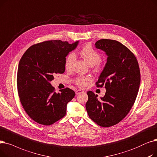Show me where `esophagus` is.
<instances>
[{"mask_svg": "<svg viewBox=\"0 0 157 157\" xmlns=\"http://www.w3.org/2000/svg\"><path fill=\"white\" fill-rule=\"evenodd\" d=\"M81 92H82V90H80V89H78V90H76L75 91V93H76V94H78L79 93H80Z\"/></svg>", "mask_w": 157, "mask_h": 157, "instance_id": "obj_1", "label": "esophagus"}]
</instances>
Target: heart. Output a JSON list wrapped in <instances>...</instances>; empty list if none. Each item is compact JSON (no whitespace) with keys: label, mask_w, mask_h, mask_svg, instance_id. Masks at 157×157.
Here are the masks:
<instances>
[{"label":"heart","mask_w":157,"mask_h":157,"mask_svg":"<svg viewBox=\"0 0 157 157\" xmlns=\"http://www.w3.org/2000/svg\"><path fill=\"white\" fill-rule=\"evenodd\" d=\"M80 54L84 60L90 66H94L96 70H100V63L101 60V56L98 52H96L90 44H87L82 48L80 51ZM75 54L71 52L65 58L64 66L66 70L71 69L72 66L75 61ZM91 78L87 77H80L76 80V83L80 87H86L89 81L91 80Z\"/></svg>","instance_id":"obj_1"}]
</instances>
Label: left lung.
Here are the masks:
<instances>
[{
  "label": "left lung",
  "instance_id": "8db88e82",
  "mask_svg": "<svg viewBox=\"0 0 157 157\" xmlns=\"http://www.w3.org/2000/svg\"><path fill=\"white\" fill-rule=\"evenodd\" d=\"M95 47L107 56L96 83L98 87L103 86L106 93L98 100V95L89 91L86 108L93 121L109 127L120 122L132 107L139 89L140 70L136 56L119 41L102 39L96 42Z\"/></svg>",
  "mask_w": 157,
  "mask_h": 157
}]
</instances>
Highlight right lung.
<instances>
[{"mask_svg": "<svg viewBox=\"0 0 157 157\" xmlns=\"http://www.w3.org/2000/svg\"><path fill=\"white\" fill-rule=\"evenodd\" d=\"M78 42L44 41L29 47L21 57L17 72L19 98L27 114L36 123L50 125L65 116L67 103L75 93L69 88L56 93L50 82L55 74L64 72L65 58Z\"/></svg>", "mask_w": 157, "mask_h": 157, "instance_id": "obj_1", "label": "right lung"}]
</instances>
